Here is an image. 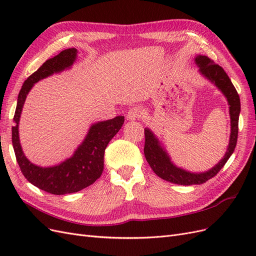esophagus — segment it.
<instances>
[{"label": "esophagus", "mask_w": 256, "mask_h": 256, "mask_svg": "<svg viewBox=\"0 0 256 256\" xmlns=\"http://www.w3.org/2000/svg\"><path fill=\"white\" fill-rule=\"evenodd\" d=\"M144 110L142 108H138V106H134V108H131V109L128 111L127 113V120H136L143 118L144 115Z\"/></svg>", "instance_id": "34e87169"}]
</instances>
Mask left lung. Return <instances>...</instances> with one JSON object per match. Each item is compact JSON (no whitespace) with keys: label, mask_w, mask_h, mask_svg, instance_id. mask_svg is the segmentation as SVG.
Instances as JSON below:
<instances>
[{"label":"left lung","mask_w":256,"mask_h":256,"mask_svg":"<svg viewBox=\"0 0 256 256\" xmlns=\"http://www.w3.org/2000/svg\"><path fill=\"white\" fill-rule=\"evenodd\" d=\"M194 62L198 66L200 74L204 76L207 80L214 83L222 92V94L226 96L228 104L230 106L228 108L230 118V143L224 157L214 168L208 170L206 172L193 173L186 171V170L178 168L173 164L168 154L164 150V147L161 146L160 141L154 134L150 128L144 129V154L148 164L152 168V171L160 178H162V180L184 186L204 184L208 180L212 178L214 175L218 174V172L232 156V154L234 152L238 138L240 99L233 83H232L226 72H224V69L218 64H214V60L209 58L205 56H196Z\"/></svg>","instance_id":"8db88e82"}]
</instances>
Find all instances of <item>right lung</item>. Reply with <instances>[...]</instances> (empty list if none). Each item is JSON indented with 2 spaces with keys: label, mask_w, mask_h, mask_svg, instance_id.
Segmentation results:
<instances>
[{
  "label": "right lung",
  "mask_w": 256,
  "mask_h": 256,
  "mask_svg": "<svg viewBox=\"0 0 256 256\" xmlns=\"http://www.w3.org/2000/svg\"><path fill=\"white\" fill-rule=\"evenodd\" d=\"M76 53L78 50L74 48L63 50L56 56L46 60L24 81L18 95L14 116V126L12 129L14 150L22 174L35 187L56 196L78 192L94 184L102 176L104 150L125 120L124 116H116L112 120L92 124L72 156L58 166H38L26 157L20 144L19 122L28 92L38 81L70 68L76 62Z\"/></svg>",
  "instance_id": "obj_1"
}]
</instances>
